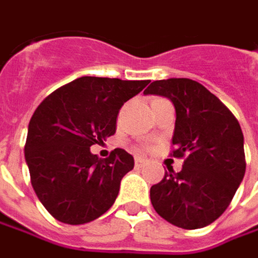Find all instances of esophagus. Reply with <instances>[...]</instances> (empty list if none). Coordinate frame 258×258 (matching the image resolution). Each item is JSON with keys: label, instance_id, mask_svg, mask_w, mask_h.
Returning <instances> with one entry per match:
<instances>
[{"label": "esophagus", "instance_id": "1", "mask_svg": "<svg viewBox=\"0 0 258 258\" xmlns=\"http://www.w3.org/2000/svg\"><path fill=\"white\" fill-rule=\"evenodd\" d=\"M134 163H136V166H137V168H140V166H143L144 163H146V159L142 158V156H137V158L134 159Z\"/></svg>", "mask_w": 258, "mask_h": 258}]
</instances>
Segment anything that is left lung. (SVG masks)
I'll return each mask as SVG.
<instances>
[{
    "mask_svg": "<svg viewBox=\"0 0 258 258\" xmlns=\"http://www.w3.org/2000/svg\"><path fill=\"white\" fill-rule=\"evenodd\" d=\"M144 95L165 96L174 103L171 155L184 158L179 172L168 166L163 179L152 185V205L178 228H205L226 210L245 174L239 122L203 84L189 79L156 80Z\"/></svg>",
    "mask_w": 258,
    "mask_h": 258,
    "instance_id": "left-lung-1",
    "label": "left lung"
}]
</instances>
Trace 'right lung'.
Segmentation results:
<instances>
[{"mask_svg":"<svg viewBox=\"0 0 258 258\" xmlns=\"http://www.w3.org/2000/svg\"><path fill=\"white\" fill-rule=\"evenodd\" d=\"M149 80L80 77L42 100L30 118L24 158L32 187L53 218L69 225L98 219L111 209L134 158L115 149L90 152L116 130L121 106Z\"/></svg>","mask_w":258,"mask_h":258,"instance_id":"1","label":"right lung"}]
</instances>
